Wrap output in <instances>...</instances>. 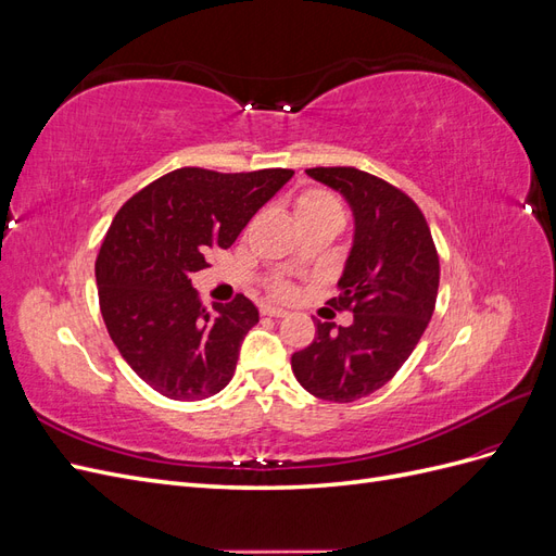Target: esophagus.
<instances>
[{"mask_svg":"<svg viewBox=\"0 0 556 556\" xmlns=\"http://www.w3.org/2000/svg\"><path fill=\"white\" fill-rule=\"evenodd\" d=\"M262 315H268V317H285V315H288V311L280 308V306L266 304V306H262Z\"/></svg>","mask_w":556,"mask_h":556,"instance_id":"34e87169","label":"esophagus"}]
</instances>
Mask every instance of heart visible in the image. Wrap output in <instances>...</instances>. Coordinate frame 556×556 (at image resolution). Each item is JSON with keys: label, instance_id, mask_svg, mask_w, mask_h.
<instances>
[{"label": "heart", "instance_id": "1", "mask_svg": "<svg viewBox=\"0 0 556 556\" xmlns=\"http://www.w3.org/2000/svg\"><path fill=\"white\" fill-rule=\"evenodd\" d=\"M294 213L301 225L317 223V220H341V206L327 190H306L294 199ZM304 257L292 255L290 266H299ZM278 294H290L288 285H278Z\"/></svg>", "mask_w": 556, "mask_h": 556}]
</instances>
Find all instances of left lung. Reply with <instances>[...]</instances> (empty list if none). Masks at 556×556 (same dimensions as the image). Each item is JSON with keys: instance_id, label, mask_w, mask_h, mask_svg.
<instances>
[{"instance_id": "8db88e82", "label": "left lung", "mask_w": 556, "mask_h": 556, "mask_svg": "<svg viewBox=\"0 0 556 556\" xmlns=\"http://www.w3.org/2000/svg\"><path fill=\"white\" fill-rule=\"evenodd\" d=\"M306 174L343 194L355 217L339 296L329 301L355 319L317 323L313 343L292 355V371L313 396L350 403L380 390L410 357L433 315L441 266L422 211L394 185L352 166Z\"/></svg>"}]
</instances>
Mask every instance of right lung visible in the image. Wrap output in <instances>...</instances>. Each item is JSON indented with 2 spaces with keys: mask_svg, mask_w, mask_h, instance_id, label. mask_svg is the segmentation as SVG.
Returning <instances> with one entry per match:
<instances>
[{
  "mask_svg": "<svg viewBox=\"0 0 556 556\" xmlns=\"http://www.w3.org/2000/svg\"><path fill=\"white\" fill-rule=\"evenodd\" d=\"M290 169L217 174L185 166L150 182L117 211L94 264L111 341L143 382L176 401L225 390L260 311L243 294L201 306L192 274L237 241Z\"/></svg>",
  "mask_w": 556,
  "mask_h": 556,
  "instance_id": "add662e5",
  "label": "right lung"
}]
</instances>
